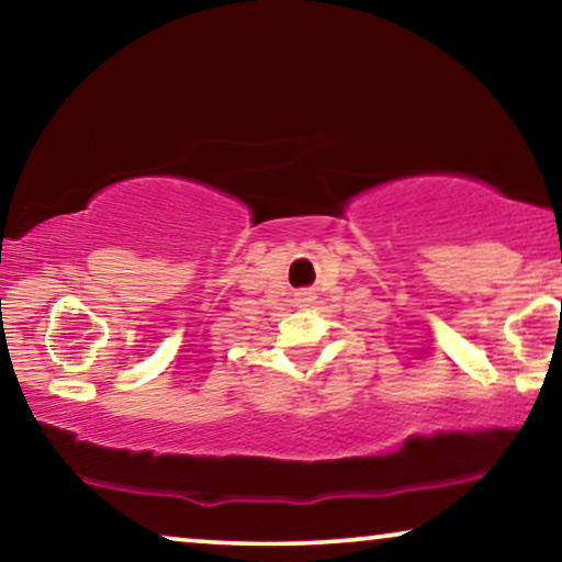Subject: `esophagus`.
I'll return each mask as SVG.
<instances>
[{"label":"esophagus","instance_id":"obj_1","mask_svg":"<svg viewBox=\"0 0 562 562\" xmlns=\"http://www.w3.org/2000/svg\"><path fill=\"white\" fill-rule=\"evenodd\" d=\"M312 302H314V291L312 289H299L294 294V304L302 306V310H304V306H310Z\"/></svg>","mask_w":562,"mask_h":562}]
</instances>
